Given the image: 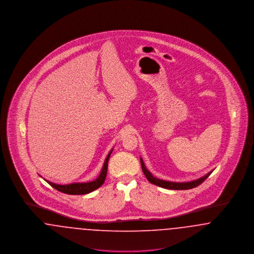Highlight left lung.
Wrapping results in <instances>:
<instances>
[{
  "mask_svg": "<svg viewBox=\"0 0 254 254\" xmlns=\"http://www.w3.org/2000/svg\"><path fill=\"white\" fill-rule=\"evenodd\" d=\"M140 161H141V166H142V170L145 174L146 179L148 181L150 182L151 184L153 185H156L158 187H161V188H164V189H168V190H190V189H193L198 187L200 184H202L203 182L205 181V179L211 174L212 171L208 172L207 174H205V176L197 179V180H194L191 182H185V183H176V182H169L165 181V180H161L159 178L154 177L147 169L145 168V164H144V161L142 158H140Z\"/></svg>",
  "mask_w": 254,
  "mask_h": 254,
  "instance_id": "8db88e82",
  "label": "left lung"
}]
</instances>
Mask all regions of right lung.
Instances as JSON below:
<instances>
[{"label": "right lung", "mask_w": 254, "mask_h": 254, "mask_svg": "<svg viewBox=\"0 0 254 254\" xmlns=\"http://www.w3.org/2000/svg\"><path fill=\"white\" fill-rule=\"evenodd\" d=\"M112 152V149L109 151V155L106 158V161L104 163L103 169L101 170L100 175L94 181L86 182V183H73L69 185H58L54 184L52 182L46 181L49 183V185L54 188L55 190H59L63 193L70 194V195H82V194H87L97 189H99L106 180L107 172H108V163H109V156Z\"/></svg>", "instance_id": "1"}]
</instances>
